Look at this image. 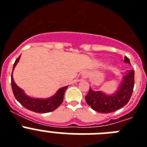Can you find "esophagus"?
I'll use <instances>...</instances> for the list:
<instances>
[{
	"mask_svg": "<svg viewBox=\"0 0 147 147\" xmlns=\"http://www.w3.org/2000/svg\"><path fill=\"white\" fill-rule=\"evenodd\" d=\"M88 74H89V73L88 72V71H84L83 74H82V76H83L84 78H86V77H88Z\"/></svg>",
	"mask_w": 147,
	"mask_h": 147,
	"instance_id": "obj_1",
	"label": "esophagus"
}]
</instances>
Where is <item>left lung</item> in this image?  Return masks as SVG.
Wrapping results in <instances>:
<instances>
[{
    "label": "left lung",
    "instance_id": "obj_1",
    "mask_svg": "<svg viewBox=\"0 0 147 147\" xmlns=\"http://www.w3.org/2000/svg\"><path fill=\"white\" fill-rule=\"evenodd\" d=\"M125 62L130 64L129 59L125 57ZM135 86V72L129 71L115 94L108 96L101 91H94L89 89L86 96V101L92 109L101 113H111L120 109L129 102Z\"/></svg>",
    "mask_w": 147,
    "mask_h": 147
}]
</instances>
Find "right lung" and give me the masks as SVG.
Listing matches in <instances>:
<instances>
[{
	"label": "right lung",
	"mask_w": 147,
	"mask_h": 147,
	"mask_svg": "<svg viewBox=\"0 0 147 147\" xmlns=\"http://www.w3.org/2000/svg\"><path fill=\"white\" fill-rule=\"evenodd\" d=\"M21 56L16 60L13 65V69L16 67V64L19 60ZM11 85L13 94L16 100L20 102L27 109L30 110L36 113H47L56 110L62 103L64 99V94L67 87L60 88L56 94L51 98L42 100V99H34L27 96L25 94L22 89L20 88L14 82L13 77L11 76Z\"/></svg>",
	"instance_id": "obj_1"
}]
</instances>
